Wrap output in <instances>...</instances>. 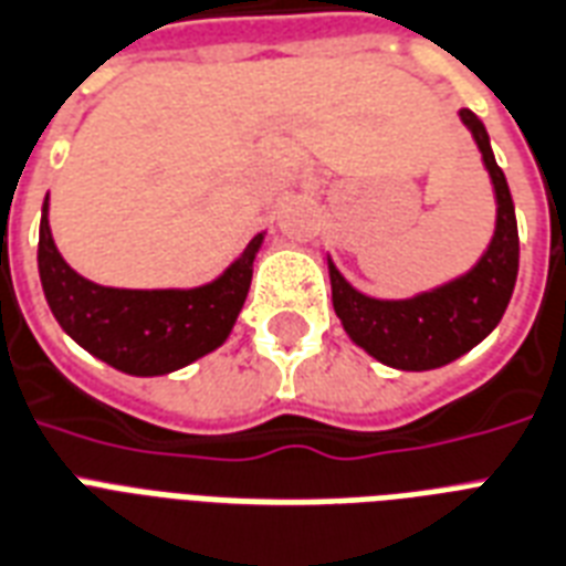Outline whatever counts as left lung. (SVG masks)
<instances>
[{
    "label": "left lung",
    "mask_w": 566,
    "mask_h": 566,
    "mask_svg": "<svg viewBox=\"0 0 566 566\" xmlns=\"http://www.w3.org/2000/svg\"><path fill=\"white\" fill-rule=\"evenodd\" d=\"M461 120L470 126L472 138L479 144L484 168L496 188L499 206L496 233L479 265L461 280H451L446 286L410 301H375L348 286L331 262L333 310L343 318V327L354 343L392 369L424 371L458 360L496 327L514 292L516 269H520V235H516L511 188L493 159L484 124L470 108H463Z\"/></svg>",
    "instance_id": "obj_1"
}]
</instances>
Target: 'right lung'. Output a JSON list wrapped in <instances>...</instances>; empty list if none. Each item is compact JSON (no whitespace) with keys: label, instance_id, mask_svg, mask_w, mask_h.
Wrapping results in <instances>:
<instances>
[{"label":"right lung","instance_id":"right-lung-1","mask_svg":"<svg viewBox=\"0 0 566 566\" xmlns=\"http://www.w3.org/2000/svg\"><path fill=\"white\" fill-rule=\"evenodd\" d=\"M50 200V197H46ZM46 200L38 269L55 322L85 352L126 375H168L230 336L251 289L262 233L214 283L197 289H108L70 269L52 242Z\"/></svg>","mask_w":566,"mask_h":566}]
</instances>
